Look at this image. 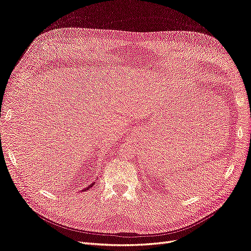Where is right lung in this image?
I'll return each instance as SVG.
<instances>
[{"label": "right lung", "mask_w": 251, "mask_h": 251, "mask_svg": "<svg viewBox=\"0 0 251 251\" xmlns=\"http://www.w3.org/2000/svg\"><path fill=\"white\" fill-rule=\"evenodd\" d=\"M94 185H95V184H94V183H92V184H91V185H89V186H88V187H87V188H85V189H83V191H85V190H89V188H91V187H92V186H94Z\"/></svg>", "instance_id": "right-lung-1"}]
</instances>
